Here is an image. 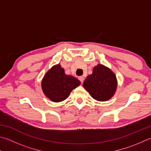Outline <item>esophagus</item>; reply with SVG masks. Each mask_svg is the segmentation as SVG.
<instances>
[{
  "instance_id": "1",
  "label": "esophagus",
  "mask_w": 151,
  "mask_h": 151,
  "mask_svg": "<svg viewBox=\"0 0 151 151\" xmlns=\"http://www.w3.org/2000/svg\"><path fill=\"white\" fill-rule=\"evenodd\" d=\"M79 80L80 81H81V83H83V81H84V78L83 76H81V77H79Z\"/></svg>"
}]
</instances>
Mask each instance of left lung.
<instances>
[{"label": "left lung", "instance_id": "left-lung-1", "mask_svg": "<svg viewBox=\"0 0 151 151\" xmlns=\"http://www.w3.org/2000/svg\"><path fill=\"white\" fill-rule=\"evenodd\" d=\"M117 82L116 76L108 68L98 64L93 68V73L87 76L83 83L86 91L94 99L104 101L114 95Z\"/></svg>", "mask_w": 151, "mask_h": 151}]
</instances>
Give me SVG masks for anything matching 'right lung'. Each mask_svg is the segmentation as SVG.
I'll use <instances>...</instances> for the list:
<instances>
[{
    "mask_svg": "<svg viewBox=\"0 0 151 151\" xmlns=\"http://www.w3.org/2000/svg\"><path fill=\"white\" fill-rule=\"evenodd\" d=\"M79 85L80 81L78 79L65 74L60 64L52 67L46 73L42 82L45 95L55 102L66 99L73 89Z\"/></svg>",
    "mask_w": 151,
    "mask_h": 151,
    "instance_id": "add662e5",
    "label": "right lung"
}]
</instances>
